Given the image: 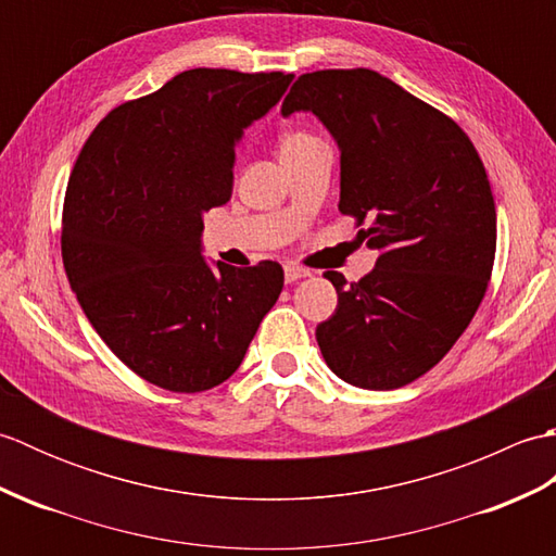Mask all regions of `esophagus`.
<instances>
[{"label": "esophagus", "instance_id": "1", "mask_svg": "<svg viewBox=\"0 0 556 556\" xmlns=\"http://www.w3.org/2000/svg\"><path fill=\"white\" fill-rule=\"evenodd\" d=\"M305 277H311L308 269H303L299 265H287L285 267V279L289 281V285H293V281H299V279H305Z\"/></svg>", "mask_w": 556, "mask_h": 556}]
</instances>
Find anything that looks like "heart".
I'll list each match as a JSON object with an SVG mask.
<instances>
[{
    "mask_svg": "<svg viewBox=\"0 0 556 556\" xmlns=\"http://www.w3.org/2000/svg\"><path fill=\"white\" fill-rule=\"evenodd\" d=\"M315 136L308 131H289L281 136L279 140V157H287L291 152H299L303 148H308L311 143H315Z\"/></svg>",
    "mask_w": 556,
    "mask_h": 556,
    "instance_id": "heart-1",
    "label": "heart"
}]
</instances>
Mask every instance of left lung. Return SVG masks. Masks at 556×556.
Listing matches in <instances>:
<instances>
[{"instance_id": "obj_1", "label": "left lung", "mask_w": 556, "mask_h": 556, "mask_svg": "<svg viewBox=\"0 0 556 556\" xmlns=\"http://www.w3.org/2000/svg\"><path fill=\"white\" fill-rule=\"evenodd\" d=\"M313 112L341 150V215L377 251L361 281L327 271L337 311L315 329L325 363L361 389H399L440 363L485 296L497 212L454 119L370 68L303 74L281 114Z\"/></svg>"}]
</instances>
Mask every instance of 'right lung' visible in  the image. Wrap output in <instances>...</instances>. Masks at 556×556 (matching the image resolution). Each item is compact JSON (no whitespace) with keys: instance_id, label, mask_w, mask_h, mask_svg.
Segmentation results:
<instances>
[{"instance_id":"1","label":"right lung","mask_w":556,"mask_h":556,"mask_svg":"<svg viewBox=\"0 0 556 556\" xmlns=\"http://www.w3.org/2000/svg\"><path fill=\"white\" fill-rule=\"evenodd\" d=\"M291 74L191 68L96 126L68 176L62 260L83 313L146 382L195 394L239 368L285 269L200 255L203 212L231 198L233 146Z\"/></svg>"}]
</instances>
